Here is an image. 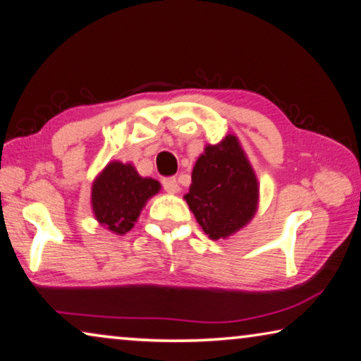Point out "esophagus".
I'll return each instance as SVG.
<instances>
[{
  "label": "esophagus",
  "mask_w": 361,
  "mask_h": 361,
  "mask_svg": "<svg viewBox=\"0 0 361 361\" xmlns=\"http://www.w3.org/2000/svg\"><path fill=\"white\" fill-rule=\"evenodd\" d=\"M162 185H164V190L166 192H170V195H176V192H180V185L178 181H176V178H164Z\"/></svg>",
  "instance_id": "obj_1"
}]
</instances>
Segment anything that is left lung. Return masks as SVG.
Instances as JSON below:
<instances>
[{
  "label": "left lung",
  "instance_id": "1",
  "mask_svg": "<svg viewBox=\"0 0 361 361\" xmlns=\"http://www.w3.org/2000/svg\"><path fill=\"white\" fill-rule=\"evenodd\" d=\"M185 201L211 240L246 227L259 204V183L235 134L207 144L199 155Z\"/></svg>",
  "mask_w": 361,
  "mask_h": 361
}]
</instances>
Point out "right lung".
Returning a JSON list of instances; mask_svg holds the SVG:
<instances>
[{
	"label": "right lung",
	"instance_id": "add662e5",
	"mask_svg": "<svg viewBox=\"0 0 361 361\" xmlns=\"http://www.w3.org/2000/svg\"><path fill=\"white\" fill-rule=\"evenodd\" d=\"M160 183L141 176L133 164H106L95 176L90 204L97 222L115 235H125L137 222L147 201L160 191Z\"/></svg>",
	"mask_w": 361,
	"mask_h": 361
}]
</instances>
